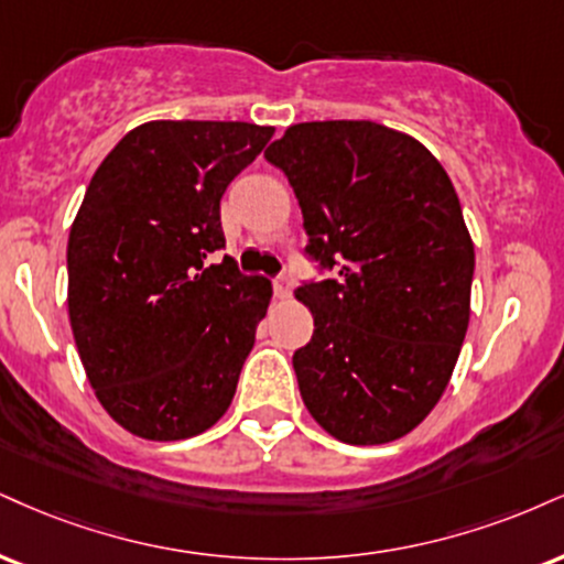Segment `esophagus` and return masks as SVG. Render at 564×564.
<instances>
[{
    "label": "esophagus",
    "instance_id": "34e87169",
    "mask_svg": "<svg viewBox=\"0 0 564 564\" xmlns=\"http://www.w3.org/2000/svg\"><path fill=\"white\" fill-rule=\"evenodd\" d=\"M273 291L278 300H286V296H291V278L286 273L275 275L273 278Z\"/></svg>",
    "mask_w": 564,
    "mask_h": 564
}]
</instances>
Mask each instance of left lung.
Returning a JSON list of instances; mask_svg holds the SVG:
<instances>
[{
    "label": "left lung",
    "mask_w": 564,
    "mask_h": 564,
    "mask_svg": "<svg viewBox=\"0 0 564 564\" xmlns=\"http://www.w3.org/2000/svg\"><path fill=\"white\" fill-rule=\"evenodd\" d=\"M300 199L304 254L334 278L296 289L315 317L294 370L310 415L344 444H389L449 383L476 270L449 175L370 120L291 126L264 149Z\"/></svg>",
    "instance_id": "left-lung-1"
}]
</instances>
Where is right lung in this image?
<instances>
[{"mask_svg":"<svg viewBox=\"0 0 564 564\" xmlns=\"http://www.w3.org/2000/svg\"><path fill=\"white\" fill-rule=\"evenodd\" d=\"M270 126L152 120L88 183L67 239L76 347L115 423L149 441L192 438L223 417L273 286L226 247L220 199Z\"/></svg>","mask_w":564,"mask_h":564,"instance_id":"obj_1","label":"right lung"}]
</instances>
